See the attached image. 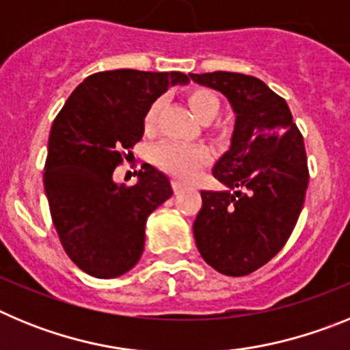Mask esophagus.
I'll list each match as a JSON object with an SVG mask.
<instances>
[{
  "label": "esophagus",
  "mask_w": 350,
  "mask_h": 350,
  "mask_svg": "<svg viewBox=\"0 0 350 350\" xmlns=\"http://www.w3.org/2000/svg\"><path fill=\"white\" fill-rule=\"evenodd\" d=\"M172 187H173V191H175V194H177V193H180L182 187H184V185H182L180 182L175 180V182H172Z\"/></svg>",
  "instance_id": "1"
}]
</instances>
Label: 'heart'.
Returning a JSON list of instances; mask_svg holds the SVG:
<instances>
[{
	"label": "heart",
	"mask_w": 350,
	"mask_h": 350,
	"mask_svg": "<svg viewBox=\"0 0 350 350\" xmlns=\"http://www.w3.org/2000/svg\"><path fill=\"white\" fill-rule=\"evenodd\" d=\"M187 103L193 110L194 116L202 122H210L213 117L219 113L221 108V100L213 91L205 88L194 89L187 96ZM163 101L156 100L150 107L147 108L144 117V126L147 131L154 129L159 119ZM233 131V124L228 120H221L213 126V133L219 138H228ZM152 161L157 168L166 172L172 177L178 180H191L196 177V173L202 168H205L212 161V154L206 147L202 145H184V144H173V142H163L152 148Z\"/></svg>",
	"instance_id": "b5f03b06"
}]
</instances>
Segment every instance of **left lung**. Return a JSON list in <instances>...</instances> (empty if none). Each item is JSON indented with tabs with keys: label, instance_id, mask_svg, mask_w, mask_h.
I'll list each match as a JSON object with an SVG mask.
<instances>
[{
	"label": "left lung",
	"instance_id": "1",
	"mask_svg": "<svg viewBox=\"0 0 350 350\" xmlns=\"http://www.w3.org/2000/svg\"><path fill=\"white\" fill-rule=\"evenodd\" d=\"M189 77L222 92L237 113L230 150L212 170L228 191H202L194 240L213 270L243 277L279 254L295 230L308 185L305 144L286 100L262 80L231 71Z\"/></svg>",
	"mask_w": 350,
	"mask_h": 350
}]
</instances>
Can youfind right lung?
I'll use <instances>...</instances> for the list:
<instances>
[{
    "mask_svg": "<svg viewBox=\"0 0 350 350\" xmlns=\"http://www.w3.org/2000/svg\"><path fill=\"white\" fill-rule=\"evenodd\" d=\"M187 80L180 71H100L54 119L43 185L61 245L85 273L113 279L142 258L145 222L172 196V185L150 165L135 185L116 184L113 172L144 137L147 108Z\"/></svg>",
    "mask_w": 350,
    "mask_h": 350,
    "instance_id": "add662e5",
    "label": "right lung"
}]
</instances>
